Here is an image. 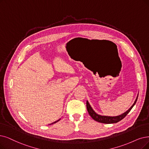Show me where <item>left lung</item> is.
<instances>
[{
  "instance_id": "left-lung-1",
  "label": "left lung",
  "mask_w": 149,
  "mask_h": 149,
  "mask_svg": "<svg viewBox=\"0 0 149 149\" xmlns=\"http://www.w3.org/2000/svg\"><path fill=\"white\" fill-rule=\"evenodd\" d=\"M138 95H139V93H138V95H137V97L134 101V103H133V104L132 106L130 107V108L128 110H127L126 112H125L124 113H123V114H122L119 116L112 117V116H106L99 115V114H97V113L93 111V109H92L90 104H89L88 101H87V102H86L87 109L88 111L89 115H90L91 116V117L95 121L100 122V123H107V124L117 123L118 122L120 121L121 120H122L123 118L128 114L130 111H131V109L133 108V107L134 106V104H136V103L137 102V100H138Z\"/></svg>"
}]
</instances>
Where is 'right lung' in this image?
I'll list each match as a JSON object with an SVG mask.
<instances>
[{
	"mask_svg": "<svg viewBox=\"0 0 149 149\" xmlns=\"http://www.w3.org/2000/svg\"><path fill=\"white\" fill-rule=\"evenodd\" d=\"M61 120V118H60V119H58V120H57V121H56V122H53V123H51L50 125H51V124H53V123H56V122H57L58 121H59V120Z\"/></svg>",
	"mask_w": 149,
	"mask_h": 149,
	"instance_id": "add662e5",
	"label": "right lung"
}]
</instances>
